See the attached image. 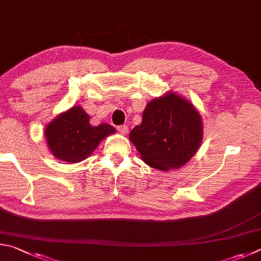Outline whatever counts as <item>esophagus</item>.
Returning a JSON list of instances; mask_svg holds the SVG:
<instances>
[{"label": "esophagus", "instance_id": "esophagus-1", "mask_svg": "<svg viewBox=\"0 0 261 261\" xmlns=\"http://www.w3.org/2000/svg\"><path fill=\"white\" fill-rule=\"evenodd\" d=\"M118 130L120 132L121 134H127L128 133V127L126 125H121V126H118Z\"/></svg>", "mask_w": 261, "mask_h": 261}]
</instances>
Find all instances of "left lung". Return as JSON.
<instances>
[{
	"instance_id": "left-lung-1",
	"label": "left lung",
	"mask_w": 261,
	"mask_h": 261,
	"mask_svg": "<svg viewBox=\"0 0 261 261\" xmlns=\"http://www.w3.org/2000/svg\"><path fill=\"white\" fill-rule=\"evenodd\" d=\"M129 139L149 166L161 171L179 168L202 143V118L188 100L167 94L149 102L142 123L133 128Z\"/></svg>"
}]
</instances>
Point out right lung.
<instances>
[{"mask_svg": "<svg viewBox=\"0 0 261 261\" xmlns=\"http://www.w3.org/2000/svg\"><path fill=\"white\" fill-rule=\"evenodd\" d=\"M116 129L108 123L91 126L89 116L80 107H73L45 127L48 147L56 158L79 163L91 154L105 136Z\"/></svg>", "mask_w": 261, "mask_h": 261, "instance_id": "obj_1", "label": "right lung"}]
</instances>
